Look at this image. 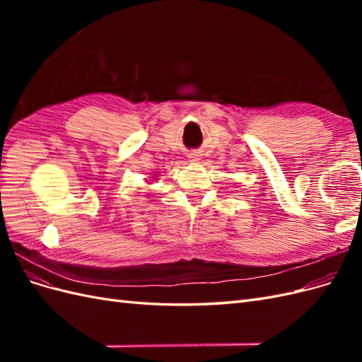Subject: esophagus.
<instances>
[{"mask_svg":"<svg viewBox=\"0 0 362 362\" xmlns=\"http://www.w3.org/2000/svg\"><path fill=\"white\" fill-rule=\"evenodd\" d=\"M189 160L192 163H196V161H199V156L198 154H189Z\"/></svg>","mask_w":362,"mask_h":362,"instance_id":"1","label":"esophagus"}]
</instances>
